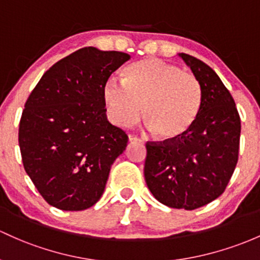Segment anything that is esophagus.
<instances>
[{"label":"esophagus","instance_id":"1","mask_svg":"<svg viewBox=\"0 0 260 260\" xmlns=\"http://www.w3.org/2000/svg\"><path fill=\"white\" fill-rule=\"evenodd\" d=\"M129 141L131 144H134V142H141L142 140L141 139H139L138 136H134V135H129Z\"/></svg>","mask_w":260,"mask_h":260}]
</instances>
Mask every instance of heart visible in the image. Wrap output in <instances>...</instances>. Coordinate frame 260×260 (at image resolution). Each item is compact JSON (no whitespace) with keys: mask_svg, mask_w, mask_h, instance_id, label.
<instances>
[{"mask_svg":"<svg viewBox=\"0 0 260 260\" xmlns=\"http://www.w3.org/2000/svg\"><path fill=\"white\" fill-rule=\"evenodd\" d=\"M103 99L109 116L119 126L135 124L144 109V118L156 138L175 141L197 121L203 89L196 75L158 58H147L130 66L124 80L109 78Z\"/></svg>","mask_w":260,"mask_h":260,"instance_id":"obj_1","label":"heart"}]
</instances>
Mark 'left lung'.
<instances>
[{
	"mask_svg": "<svg viewBox=\"0 0 260 260\" xmlns=\"http://www.w3.org/2000/svg\"><path fill=\"white\" fill-rule=\"evenodd\" d=\"M178 55L202 84V109L178 140L146 142L144 175L158 202L192 211L218 198L230 182L238 161L241 118L216 72L192 55Z\"/></svg>",
	"mask_w": 260,
	"mask_h": 260,
	"instance_id": "left-lung-1",
	"label": "left lung"
}]
</instances>
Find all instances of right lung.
<instances>
[{
  "label": "right lung",
  "mask_w": 260,
  "mask_h": 260,
  "mask_svg": "<svg viewBox=\"0 0 260 260\" xmlns=\"http://www.w3.org/2000/svg\"><path fill=\"white\" fill-rule=\"evenodd\" d=\"M130 59L85 47L52 66L24 104L18 142L24 170L42 197L63 211H83L102 197L127 135L108 121L103 88Z\"/></svg>",
  "instance_id": "obj_1"
}]
</instances>
